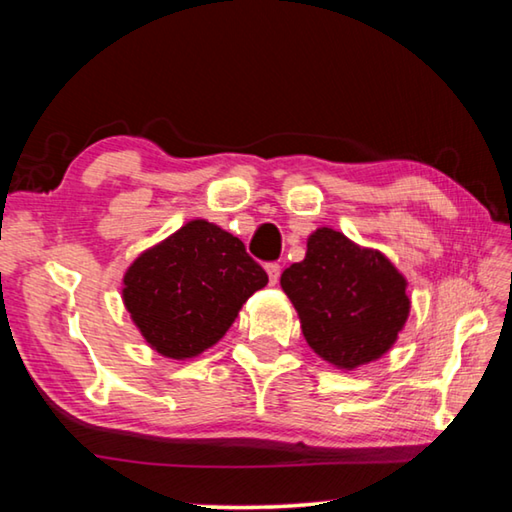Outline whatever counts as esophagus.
<instances>
[{
  "mask_svg": "<svg viewBox=\"0 0 512 512\" xmlns=\"http://www.w3.org/2000/svg\"><path fill=\"white\" fill-rule=\"evenodd\" d=\"M266 273H268V280H271V284H275L277 280H280L282 266L277 264V262H268V264H266Z\"/></svg>",
  "mask_w": 512,
  "mask_h": 512,
  "instance_id": "1",
  "label": "esophagus"
}]
</instances>
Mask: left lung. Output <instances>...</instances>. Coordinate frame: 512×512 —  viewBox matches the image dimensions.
<instances>
[{
  "label": "left lung",
  "instance_id": "obj_1",
  "mask_svg": "<svg viewBox=\"0 0 512 512\" xmlns=\"http://www.w3.org/2000/svg\"><path fill=\"white\" fill-rule=\"evenodd\" d=\"M280 284L309 348L345 370L391 350L411 309L397 268L332 228L309 237L305 259L284 268Z\"/></svg>",
  "mask_w": 512,
  "mask_h": 512
}]
</instances>
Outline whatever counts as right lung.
<instances>
[{
  "mask_svg": "<svg viewBox=\"0 0 512 512\" xmlns=\"http://www.w3.org/2000/svg\"><path fill=\"white\" fill-rule=\"evenodd\" d=\"M266 282L244 241L198 219L135 259L124 275V305L153 350L192 359L228 332Z\"/></svg>",
  "mask_w": 512,
  "mask_h": 512,
  "instance_id": "right-lung-1",
  "label": "right lung"
}]
</instances>
